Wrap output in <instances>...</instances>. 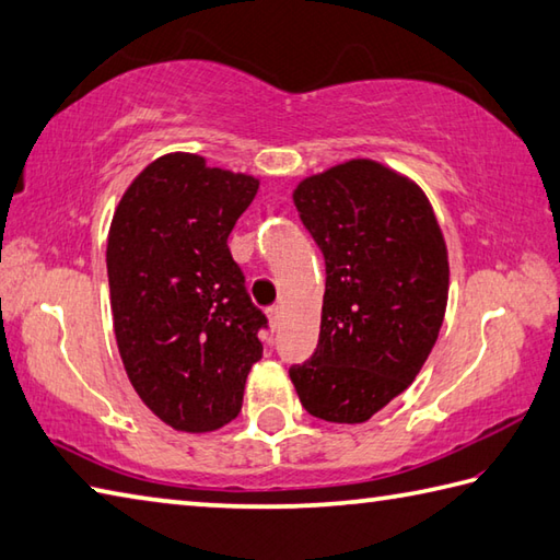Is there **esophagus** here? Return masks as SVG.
I'll use <instances>...</instances> for the list:
<instances>
[{"label": "esophagus", "mask_w": 560, "mask_h": 560, "mask_svg": "<svg viewBox=\"0 0 560 560\" xmlns=\"http://www.w3.org/2000/svg\"><path fill=\"white\" fill-rule=\"evenodd\" d=\"M267 317H269V325L277 330L281 323V305H271V308H267Z\"/></svg>", "instance_id": "esophagus-1"}]
</instances>
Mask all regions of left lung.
I'll return each instance as SVG.
<instances>
[{
    "mask_svg": "<svg viewBox=\"0 0 560 560\" xmlns=\"http://www.w3.org/2000/svg\"><path fill=\"white\" fill-rule=\"evenodd\" d=\"M293 203L325 257V295L317 349L289 376L313 418L366 422L410 386L440 337L442 228L420 186L374 160L313 174Z\"/></svg>",
    "mask_w": 560,
    "mask_h": 560,
    "instance_id": "left-lung-1",
    "label": "left lung"
}]
</instances>
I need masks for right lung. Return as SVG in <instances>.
I'll use <instances>...</instances> for the list:
<instances>
[{"label":"right lung","instance_id":"1","mask_svg":"<svg viewBox=\"0 0 560 560\" xmlns=\"http://www.w3.org/2000/svg\"><path fill=\"white\" fill-rule=\"evenodd\" d=\"M249 174L170 152L120 196L106 269L114 332L136 393L179 432L237 418L267 317L249 301L228 235L255 199Z\"/></svg>","mask_w":560,"mask_h":560}]
</instances>
